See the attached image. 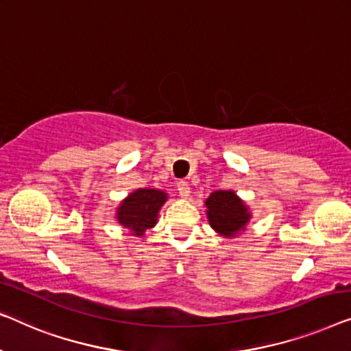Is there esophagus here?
Instances as JSON below:
<instances>
[{"mask_svg": "<svg viewBox=\"0 0 351 351\" xmlns=\"http://www.w3.org/2000/svg\"><path fill=\"white\" fill-rule=\"evenodd\" d=\"M176 187H178V192H180L181 197H184V199H186V197H189L191 187H189V184H187L186 181H180V182H178Z\"/></svg>", "mask_w": 351, "mask_h": 351, "instance_id": "34e87169", "label": "esophagus"}]
</instances>
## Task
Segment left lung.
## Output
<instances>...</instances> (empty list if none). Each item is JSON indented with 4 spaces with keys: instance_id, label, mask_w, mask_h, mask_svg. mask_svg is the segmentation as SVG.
Here are the masks:
<instances>
[{
    "instance_id": "8db88e82",
    "label": "left lung",
    "mask_w": 351,
    "mask_h": 351,
    "mask_svg": "<svg viewBox=\"0 0 351 351\" xmlns=\"http://www.w3.org/2000/svg\"><path fill=\"white\" fill-rule=\"evenodd\" d=\"M206 218L216 234L224 239H234L246 230L251 218V210L234 191H215L205 200Z\"/></svg>"
}]
</instances>
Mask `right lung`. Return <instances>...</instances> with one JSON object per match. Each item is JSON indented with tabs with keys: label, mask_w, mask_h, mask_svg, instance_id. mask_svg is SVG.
Listing matches in <instances>:
<instances>
[{
	"label": "right lung",
	"mask_w": 351,
	"mask_h": 351,
	"mask_svg": "<svg viewBox=\"0 0 351 351\" xmlns=\"http://www.w3.org/2000/svg\"><path fill=\"white\" fill-rule=\"evenodd\" d=\"M169 199L160 189H136L128 194L116 208V221L132 232L143 237L147 229L157 224L159 211Z\"/></svg>",
	"instance_id": "right-lung-1"
}]
</instances>
